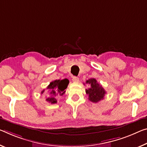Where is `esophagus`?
I'll return each mask as SVG.
<instances>
[{
  "instance_id": "obj_1",
  "label": "esophagus",
  "mask_w": 147,
  "mask_h": 147,
  "mask_svg": "<svg viewBox=\"0 0 147 147\" xmlns=\"http://www.w3.org/2000/svg\"><path fill=\"white\" fill-rule=\"evenodd\" d=\"M73 81L74 82H78L79 78L78 77H76V76H73Z\"/></svg>"
}]
</instances>
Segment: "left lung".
<instances>
[{
    "label": "left lung",
    "mask_w": 147,
    "mask_h": 147,
    "mask_svg": "<svg viewBox=\"0 0 147 147\" xmlns=\"http://www.w3.org/2000/svg\"><path fill=\"white\" fill-rule=\"evenodd\" d=\"M86 84L90 85V88L86 90V94L89 96V100L93 103H97L103 99L106 94L105 90L95 78H90L86 81Z\"/></svg>",
    "instance_id": "left-lung-1"
}]
</instances>
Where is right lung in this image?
I'll use <instances>...</instances> for the list:
<instances>
[{"label":"right lung","mask_w":147,"mask_h":147,"mask_svg":"<svg viewBox=\"0 0 147 147\" xmlns=\"http://www.w3.org/2000/svg\"><path fill=\"white\" fill-rule=\"evenodd\" d=\"M69 83V81L67 78L52 81L46 88V90L42 91L41 94H45L46 101L51 104L57 103V99L65 94V90L67 88Z\"/></svg>","instance_id":"1"}]
</instances>
